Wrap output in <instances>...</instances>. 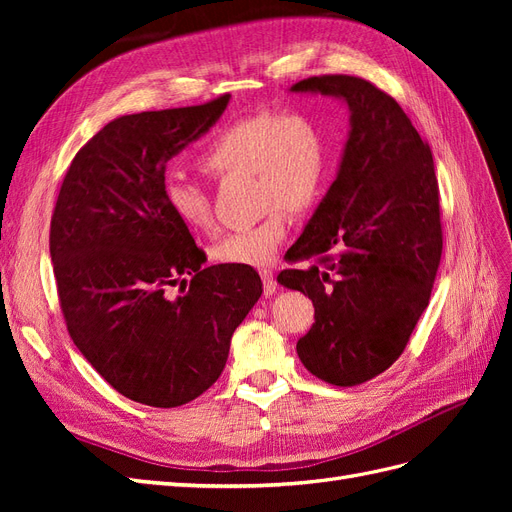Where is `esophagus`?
Instances as JSON below:
<instances>
[{
  "instance_id": "1",
  "label": "esophagus",
  "mask_w": 512,
  "mask_h": 512,
  "mask_svg": "<svg viewBox=\"0 0 512 512\" xmlns=\"http://www.w3.org/2000/svg\"><path fill=\"white\" fill-rule=\"evenodd\" d=\"M260 277H262V290H265L267 297H271V294H273V292H275V288H277V282H275V277H273V271H269V269H262V271H260Z\"/></svg>"
}]
</instances>
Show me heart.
<instances>
[{
    "instance_id": "obj_1",
    "label": "heart",
    "mask_w": 512,
    "mask_h": 512,
    "mask_svg": "<svg viewBox=\"0 0 512 512\" xmlns=\"http://www.w3.org/2000/svg\"><path fill=\"white\" fill-rule=\"evenodd\" d=\"M200 168L213 179L247 175L262 218L228 232L213 245V258L226 265L265 267L288 235V212L305 213L327 190L331 151L327 132L307 113H258L230 123L207 145ZM168 211L192 230L213 226L209 192L200 183L173 177L164 185Z\"/></svg>"
}]
</instances>
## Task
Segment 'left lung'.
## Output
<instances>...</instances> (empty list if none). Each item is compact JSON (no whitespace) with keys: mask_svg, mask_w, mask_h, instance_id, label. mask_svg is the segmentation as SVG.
Instances as JSON below:
<instances>
[{"mask_svg":"<svg viewBox=\"0 0 512 512\" xmlns=\"http://www.w3.org/2000/svg\"><path fill=\"white\" fill-rule=\"evenodd\" d=\"M292 91L344 98L350 136L277 282L314 303L312 329L297 342L301 363L324 382L354 386L399 359L429 305L442 256L438 177L427 141L374 83L322 74Z\"/></svg>","mask_w":512,"mask_h":512,"instance_id":"left-lung-1","label":"left lung"}]
</instances>
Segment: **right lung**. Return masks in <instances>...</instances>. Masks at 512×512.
I'll return each mask as SVG.
<instances>
[{
  "mask_svg": "<svg viewBox=\"0 0 512 512\" xmlns=\"http://www.w3.org/2000/svg\"><path fill=\"white\" fill-rule=\"evenodd\" d=\"M228 100L106 123L74 156L53 209L49 247L72 342L117 393L145 406L203 395L262 294L252 267H203L205 252L164 200L166 162Z\"/></svg>",
  "mask_w": 512,
  "mask_h": 512,
  "instance_id": "right-lung-1",
  "label": "right lung"
}]
</instances>
